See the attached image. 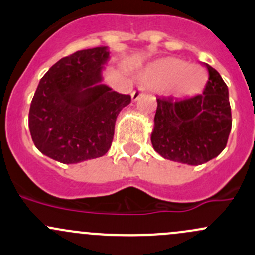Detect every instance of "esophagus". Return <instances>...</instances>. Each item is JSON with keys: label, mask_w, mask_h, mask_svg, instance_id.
<instances>
[{"label": "esophagus", "mask_w": 255, "mask_h": 255, "mask_svg": "<svg viewBox=\"0 0 255 255\" xmlns=\"http://www.w3.org/2000/svg\"><path fill=\"white\" fill-rule=\"evenodd\" d=\"M142 93H144V91H142L141 88L135 89V91H134L133 93H132V99L134 100V102H135V100H138L139 98H140V96H141Z\"/></svg>", "instance_id": "obj_1"}]
</instances>
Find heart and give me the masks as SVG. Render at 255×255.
I'll list each match as a JSON object with an SVG mask.
<instances>
[{
    "label": "heart",
    "mask_w": 255,
    "mask_h": 255,
    "mask_svg": "<svg viewBox=\"0 0 255 255\" xmlns=\"http://www.w3.org/2000/svg\"><path fill=\"white\" fill-rule=\"evenodd\" d=\"M147 81L159 88H169L173 86L179 96H189L201 88L203 72L198 66L187 65L185 61L169 58L155 64L149 70Z\"/></svg>",
    "instance_id": "obj_1"
}]
</instances>
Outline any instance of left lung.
<instances>
[{
  "label": "left lung",
  "instance_id": "obj_1",
  "mask_svg": "<svg viewBox=\"0 0 255 255\" xmlns=\"http://www.w3.org/2000/svg\"><path fill=\"white\" fill-rule=\"evenodd\" d=\"M205 66L208 81L202 94L157 98L151 142L163 158L198 166L225 149L232 125L229 89L217 70Z\"/></svg>",
  "mask_w": 255,
  "mask_h": 255
}]
</instances>
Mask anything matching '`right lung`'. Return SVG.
<instances>
[{
  "label": "right lung",
  "mask_w": 255,
  "mask_h": 255,
  "mask_svg": "<svg viewBox=\"0 0 255 255\" xmlns=\"http://www.w3.org/2000/svg\"><path fill=\"white\" fill-rule=\"evenodd\" d=\"M108 47L77 50L54 64L38 83L29 111L35 146L65 164L104 156L115 122L130 96L102 83Z\"/></svg>",
  "instance_id": "add662e5"
}]
</instances>
